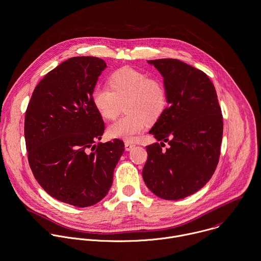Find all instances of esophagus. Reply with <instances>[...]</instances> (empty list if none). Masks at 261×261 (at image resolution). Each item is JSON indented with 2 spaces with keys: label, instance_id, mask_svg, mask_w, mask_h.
<instances>
[{
  "label": "esophagus",
  "instance_id": "34e87169",
  "mask_svg": "<svg viewBox=\"0 0 261 261\" xmlns=\"http://www.w3.org/2000/svg\"><path fill=\"white\" fill-rule=\"evenodd\" d=\"M134 146H135V144L132 143V142H125V149H126L127 151L131 150Z\"/></svg>",
  "mask_w": 261,
  "mask_h": 261
}]
</instances>
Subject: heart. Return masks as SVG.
<instances>
[{
	"mask_svg": "<svg viewBox=\"0 0 261 261\" xmlns=\"http://www.w3.org/2000/svg\"><path fill=\"white\" fill-rule=\"evenodd\" d=\"M109 85L93 89L92 103L107 120H114L119 115L122 103L127 113L109 127V134L114 138L134 141L148 122L156 121L168 106V93L165 85L158 79L131 67H123L111 74Z\"/></svg>",
	"mask_w": 261,
	"mask_h": 261,
	"instance_id": "b5f03b06",
	"label": "heart"
}]
</instances>
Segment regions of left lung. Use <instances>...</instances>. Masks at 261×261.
<instances>
[{
  "mask_svg": "<svg viewBox=\"0 0 261 261\" xmlns=\"http://www.w3.org/2000/svg\"><path fill=\"white\" fill-rule=\"evenodd\" d=\"M164 77L169 107L150 129L142 170L148 189L166 200L185 198L214 175L223 138V115L208 76L176 59L150 60ZM164 142L170 146L162 150Z\"/></svg>",
  "mask_w": 261,
  "mask_h": 261,
  "instance_id": "left-lung-1",
  "label": "left lung"
}]
</instances>
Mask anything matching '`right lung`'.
Returning <instances> with one entry per match:
<instances>
[{"label":"right lung","mask_w":261,"mask_h":261,"mask_svg":"<svg viewBox=\"0 0 261 261\" xmlns=\"http://www.w3.org/2000/svg\"><path fill=\"white\" fill-rule=\"evenodd\" d=\"M107 68L95 57H74L49 71L28 103L24 136L34 178L51 197L91 206L109 192L124 142L101 139L105 123L92 103L98 76Z\"/></svg>","instance_id":"add662e5"}]
</instances>
